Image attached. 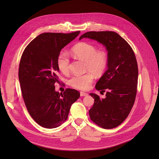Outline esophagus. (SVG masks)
Segmentation results:
<instances>
[{"instance_id": "34e87169", "label": "esophagus", "mask_w": 159, "mask_h": 159, "mask_svg": "<svg viewBox=\"0 0 159 159\" xmlns=\"http://www.w3.org/2000/svg\"><path fill=\"white\" fill-rule=\"evenodd\" d=\"M88 95V93H85L84 91H80V95L82 97V96H87Z\"/></svg>"}]
</instances>
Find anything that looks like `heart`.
<instances>
[{
  "mask_svg": "<svg viewBox=\"0 0 159 159\" xmlns=\"http://www.w3.org/2000/svg\"><path fill=\"white\" fill-rule=\"evenodd\" d=\"M71 53L73 56L85 61V70L89 71L85 74L75 75L69 80V84L75 89L88 90L94 80V74H102L106 69L108 64L107 52L103 50H96L94 45L88 42H80L72 47ZM56 64L62 74L69 71L70 59L67 53L61 52L57 57Z\"/></svg>",
  "mask_w": 159,
  "mask_h": 159,
  "instance_id": "b5f03b06",
  "label": "heart"
}]
</instances>
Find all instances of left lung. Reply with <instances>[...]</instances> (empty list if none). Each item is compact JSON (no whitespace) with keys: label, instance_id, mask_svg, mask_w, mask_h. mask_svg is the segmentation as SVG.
<instances>
[{"label":"left lung","instance_id":"8db88e82","mask_svg":"<svg viewBox=\"0 0 159 159\" xmlns=\"http://www.w3.org/2000/svg\"><path fill=\"white\" fill-rule=\"evenodd\" d=\"M96 40L107 51V70L95 85L105 92L101 98L89 93L95 99L89 111L91 121L103 129H113L121 124L129 115L135 100L138 66L135 55L127 42L112 31L88 32L80 37Z\"/></svg>","mask_w":159,"mask_h":159}]
</instances>
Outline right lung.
<instances>
[{"label":"right lung","mask_w":159,"mask_h":159,"mask_svg":"<svg viewBox=\"0 0 159 159\" xmlns=\"http://www.w3.org/2000/svg\"><path fill=\"white\" fill-rule=\"evenodd\" d=\"M80 32L42 33L22 53L18 70L22 98L30 116L43 127L60 126L68 118L71 105L80 96L78 91L70 88L60 93L54 85L60 71L57 57Z\"/></svg>","instance_id":"right-lung-1"}]
</instances>
